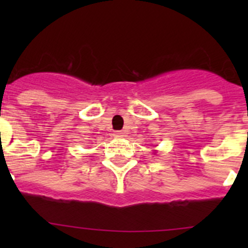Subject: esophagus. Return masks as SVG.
Listing matches in <instances>:
<instances>
[{"label": "esophagus", "instance_id": "esophagus-1", "mask_svg": "<svg viewBox=\"0 0 248 248\" xmlns=\"http://www.w3.org/2000/svg\"><path fill=\"white\" fill-rule=\"evenodd\" d=\"M114 137H115V138H124V132H122V131H116V132H115V133H114Z\"/></svg>", "mask_w": 248, "mask_h": 248}]
</instances>
